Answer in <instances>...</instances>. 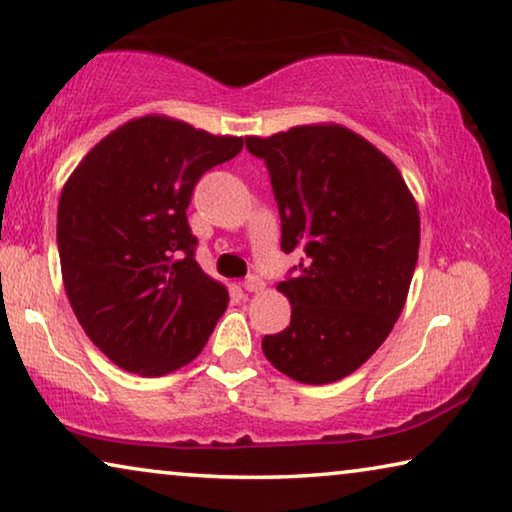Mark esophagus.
I'll list each match as a JSON object with an SVG mask.
<instances>
[{"instance_id":"esophagus-1","label":"esophagus","mask_w":512,"mask_h":512,"mask_svg":"<svg viewBox=\"0 0 512 512\" xmlns=\"http://www.w3.org/2000/svg\"><path fill=\"white\" fill-rule=\"evenodd\" d=\"M242 288H245L247 293H258V290L265 288V281L258 277V274H249V277L242 281Z\"/></svg>"}]
</instances>
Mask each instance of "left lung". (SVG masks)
I'll list each match as a JSON object with an SVG mask.
<instances>
[{
    "label": "left lung",
    "mask_w": 512,
    "mask_h": 512,
    "mask_svg": "<svg viewBox=\"0 0 512 512\" xmlns=\"http://www.w3.org/2000/svg\"><path fill=\"white\" fill-rule=\"evenodd\" d=\"M270 174L281 249L300 256L279 290L293 316L263 352L283 375L329 384L355 373L403 311L419 258L414 196L387 155L343 125L245 137Z\"/></svg>",
    "instance_id": "1"
}]
</instances>
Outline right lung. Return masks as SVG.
Returning <instances> with one entry per match:
<instances>
[{
	"instance_id": "add662e5",
	"label": "right lung",
	"mask_w": 512,
	"mask_h": 512,
	"mask_svg": "<svg viewBox=\"0 0 512 512\" xmlns=\"http://www.w3.org/2000/svg\"><path fill=\"white\" fill-rule=\"evenodd\" d=\"M242 151L167 116L116 128L59 199L57 242L77 320L123 371L167 375L199 355L229 304L196 263L187 206L199 178Z\"/></svg>"
}]
</instances>
